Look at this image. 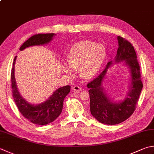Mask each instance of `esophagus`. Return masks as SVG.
<instances>
[{
    "label": "esophagus",
    "instance_id": "obj_1",
    "mask_svg": "<svg viewBox=\"0 0 154 154\" xmlns=\"http://www.w3.org/2000/svg\"><path fill=\"white\" fill-rule=\"evenodd\" d=\"M72 89H73V91H76V92L82 91V88H81L79 86H74L72 87Z\"/></svg>",
    "mask_w": 154,
    "mask_h": 154
}]
</instances>
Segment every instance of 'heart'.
I'll list each match as a JSON object with an SVG mask.
<instances>
[{
	"label": "heart",
	"mask_w": 154,
	"mask_h": 154,
	"mask_svg": "<svg viewBox=\"0 0 154 154\" xmlns=\"http://www.w3.org/2000/svg\"><path fill=\"white\" fill-rule=\"evenodd\" d=\"M106 56V50L103 45L90 41L79 42L69 50L68 63L63 62V68L68 75H72L74 69L79 68L81 76L92 78L103 68Z\"/></svg>",
	"instance_id": "obj_1"
}]
</instances>
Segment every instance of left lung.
<instances>
[{"label": "left lung", "instance_id": "1", "mask_svg": "<svg viewBox=\"0 0 154 154\" xmlns=\"http://www.w3.org/2000/svg\"><path fill=\"white\" fill-rule=\"evenodd\" d=\"M117 40L119 48L114 62H109L102 73L87 85L92 115L100 123L111 125L123 122L133 114L143 88L140 65L134 48L123 37L118 36ZM123 60L125 61L131 73V85L127 97L123 101L115 102L104 92L102 83L108 68L114 63Z\"/></svg>", "mask_w": 154, "mask_h": 154}]
</instances>
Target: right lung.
<instances>
[{"label":"right lung","instance_id":"obj_1","mask_svg":"<svg viewBox=\"0 0 154 154\" xmlns=\"http://www.w3.org/2000/svg\"><path fill=\"white\" fill-rule=\"evenodd\" d=\"M55 35H56L55 33L35 35L29 38L25 43H23L19 50L22 51L30 46L47 44L51 41ZM16 59L17 56L14 59L11 79L13 97L20 112L23 117L34 124L45 125L53 122L62 112L63 100L66 95L70 91V86L67 85L57 89L44 103L36 105L30 104L22 97L17 89L15 78H14V63Z\"/></svg>","mask_w":154,"mask_h":154}]
</instances>
